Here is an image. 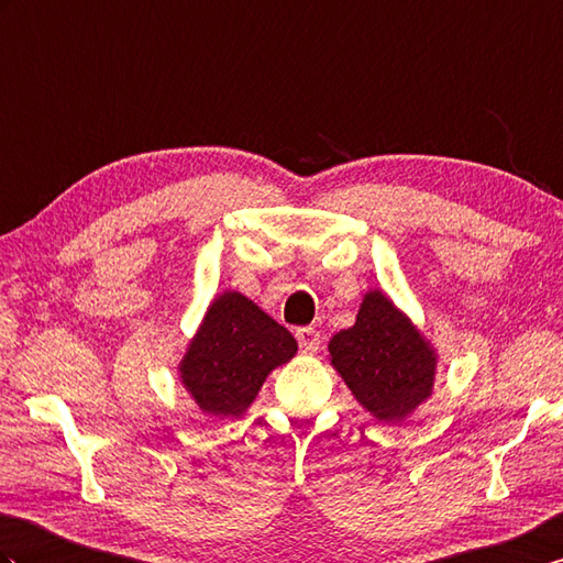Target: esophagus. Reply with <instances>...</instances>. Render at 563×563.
Segmentation results:
<instances>
[{"label": "esophagus", "instance_id": "obj_1", "mask_svg": "<svg viewBox=\"0 0 563 563\" xmlns=\"http://www.w3.org/2000/svg\"><path fill=\"white\" fill-rule=\"evenodd\" d=\"M295 338H297L299 347H302L305 352H317L321 345V333L317 329H311V325H302V329H297Z\"/></svg>", "mask_w": 563, "mask_h": 563}]
</instances>
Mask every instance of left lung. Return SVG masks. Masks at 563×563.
Returning <instances> with one entry per match:
<instances>
[{
  "mask_svg": "<svg viewBox=\"0 0 563 563\" xmlns=\"http://www.w3.org/2000/svg\"><path fill=\"white\" fill-rule=\"evenodd\" d=\"M329 352L352 394L378 420H402L431 394L434 352L382 292L364 297L355 325L335 333Z\"/></svg>",
  "mask_w": 563,
  "mask_h": 563,
  "instance_id": "obj_1",
  "label": "left lung"
}]
</instances>
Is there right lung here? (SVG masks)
Wrapping results in <instances>:
<instances>
[{
	"instance_id": "obj_1",
	"label": "right lung",
	"mask_w": 563,
	"mask_h": 563,
	"mask_svg": "<svg viewBox=\"0 0 563 563\" xmlns=\"http://www.w3.org/2000/svg\"><path fill=\"white\" fill-rule=\"evenodd\" d=\"M297 352L292 333L240 292H225L208 309L179 364L181 382L208 415L240 417L271 369Z\"/></svg>"
}]
</instances>
